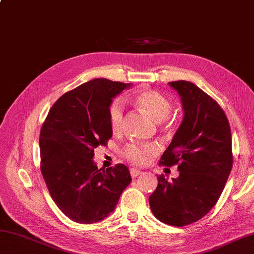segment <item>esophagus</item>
I'll return each instance as SVG.
<instances>
[{
	"instance_id": "1",
	"label": "esophagus",
	"mask_w": 254,
	"mask_h": 254,
	"mask_svg": "<svg viewBox=\"0 0 254 254\" xmlns=\"http://www.w3.org/2000/svg\"><path fill=\"white\" fill-rule=\"evenodd\" d=\"M130 173H131L132 178H136V177H139L140 174H142V171H141V170H137V169H131Z\"/></svg>"
}]
</instances>
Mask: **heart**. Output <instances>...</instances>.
Instances as JSON below:
<instances>
[{
    "mask_svg": "<svg viewBox=\"0 0 254 254\" xmlns=\"http://www.w3.org/2000/svg\"><path fill=\"white\" fill-rule=\"evenodd\" d=\"M137 107L142 111L153 118L155 121H162L169 117L172 104L167 96L160 92L144 89L137 92L134 96ZM109 122L113 131H119L123 123V105L121 100H114L109 107ZM156 152L154 144H130L124 149V155L127 160L136 164H143Z\"/></svg>",
    "mask_w": 254,
    "mask_h": 254,
    "instance_id": "b5f03b06",
    "label": "heart"
}]
</instances>
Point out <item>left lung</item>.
Wrapping results in <instances>:
<instances>
[{"instance_id": "8db88e82", "label": "left lung", "mask_w": 254, "mask_h": 254, "mask_svg": "<svg viewBox=\"0 0 254 254\" xmlns=\"http://www.w3.org/2000/svg\"><path fill=\"white\" fill-rule=\"evenodd\" d=\"M181 98L184 117L160 164H178L179 177H158L149 197L161 222L183 227L196 222L218 202L233 164L231 128L224 111L189 81L169 82Z\"/></svg>"}]
</instances>
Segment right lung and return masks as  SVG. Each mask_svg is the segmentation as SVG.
<instances>
[{"label": "right lung", "mask_w": 254, "mask_h": 254, "mask_svg": "<svg viewBox=\"0 0 254 254\" xmlns=\"http://www.w3.org/2000/svg\"><path fill=\"white\" fill-rule=\"evenodd\" d=\"M131 83L94 79L63 94L40 133L41 172L58 207L68 219L90 224L104 220L131 182L124 164L98 169L94 149L111 139L109 107Z\"/></svg>", "instance_id": "obj_1"}]
</instances>
